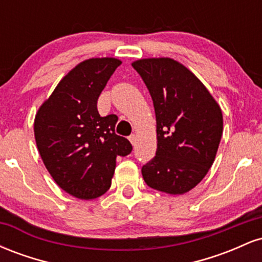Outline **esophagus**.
<instances>
[{
  "mask_svg": "<svg viewBox=\"0 0 262 262\" xmlns=\"http://www.w3.org/2000/svg\"><path fill=\"white\" fill-rule=\"evenodd\" d=\"M129 140H130V143L133 144V145H135V143H137V135L132 134L130 137H129Z\"/></svg>",
  "mask_w": 262,
  "mask_h": 262,
  "instance_id": "34e87169",
  "label": "esophagus"
}]
</instances>
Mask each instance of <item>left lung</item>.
<instances>
[{"label": "left lung", "mask_w": 262, "mask_h": 262, "mask_svg": "<svg viewBox=\"0 0 262 262\" xmlns=\"http://www.w3.org/2000/svg\"><path fill=\"white\" fill-rule=\"evenodd\" d=\"M132 66L148 87L156 116V155L141 169L149 187L187 193L214 162L223 114L201 80L171 58L135 60Z\"/></svg>", "instance_id": "8db88e82"}]
</instances>
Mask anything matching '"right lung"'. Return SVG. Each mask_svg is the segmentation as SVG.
I'll return each mask as SVG.
<instances>
[{"instance_id": "right-lung-1", "label": "right lung", "mask_w": 262, "mask_h": 262, "mask_svg": "<svg viewBox=\"0 0 262 262\" xmlns=\"http://www.w3.org/2000/svg\"><path fill=\"white\" fill-rule=\"evenodd\" d=\"M121 64L111 56L83 60L60 80L35 114V143L45 167L60 188L80 200L106 193L117 156L133 149L114 133L118 117H101L97 111L98 96Z\"/></svg>"}]
</instances>
